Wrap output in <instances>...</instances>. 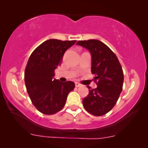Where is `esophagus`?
I'll use <instances>...</instances> for the list:
<instances>
[{
    "instance_id": "34e87169",
    "label": "esophagus",
    "mask_w": 148,
    "mask_h": 148,
    "mask_svg": "<svg viewBox=\"0 0 148 148\" xmlns=\"http://www.w3.org/2000/svg\"><path fill=\"white\" fill-rule=\"evenodd\" d=\"M75 86H76V87H79V86H82V84L79 82H75Z\"/></svg>"
}]
</instances>
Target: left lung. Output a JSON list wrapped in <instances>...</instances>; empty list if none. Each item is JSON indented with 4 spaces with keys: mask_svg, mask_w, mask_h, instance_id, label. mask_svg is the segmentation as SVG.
Here are the masks:
<instances>
[{
    "mask_svg": "<svg viewBox=\"0 0 148 148\" xmlns=\"http://www.w3.org/2000/svg\"><path fill=\"white\" fill-rule=\"evenodd\" d=\"M77 45L85 48L92 56V71L97 87L92 89L83 99L85 110L95 116L107 114L115 105L122 90L124 74L114 52L102 41L96 39L79 41Z\"/></svg>",
    "mask_w": 148,
    "mask_h": 148,
    "instance_id": "8db88e82",
    "label": "left lung"
}]
</instances>
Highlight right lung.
<instances>
[{
	"label": "right lung",
	"mask_w": 148,
	"mask_h": 148,
	"mask_svg": "<svg viewBox=\"0 0 148 148\" xmlns=\"http://www.w3.org/2000/svg\"><path fill=\"white\" fill-rule=\"evenodd\" d=\"M77 41L49 39L38 46L30 56L24 80L28 95L36 108L53 114L65 105L69 93L75 87L73 82L55 79L54 71L62 62L64 53Z\"/></svg>",
	"instance_id": "add662e5"
}]
</instances>
